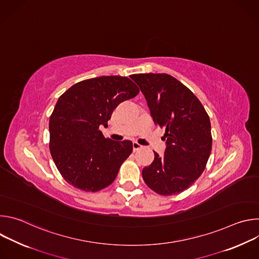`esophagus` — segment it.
Returning <instances> with one entry per match:
<instances>
[{
	"instance_id": "obj_1",
	"label": "esophagus",
	"mask_w": 259,
	"mask_h": 259,
	"mask_svg": "<svg viewBox=\"0 0 259 259\" xmlns=\"http://www.w3.org/2000/svg\"><path fill=\"white\" fill-rule=\"evenodd\" d=\"M142 147V145L141 144H139L138 142H136V141H134L133 142V151L134 152H137V151H139L140 149Z\"/></svg>"
}]
</instances>
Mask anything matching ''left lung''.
I'll use <instances>...</instances> for the list:
<instances>
[{
	"label": "left lung",
	"mask_w": 259,
	"mask_h": 259,
	"mask_svg": "<svg viewBox=\"0 0 259 259\" xmlns=\"http://www.w3.org/2000/svg\"><path fill=\"white\" fill-rule=\"evenodd\" d=\"M131 78L144 95L155 124L165 128L164 157L155 153L154 162L142 170L143 180L159 195L179 194L205 170L212 147L209 116L196 95L167 73Z\"/></svg>",
	"instance_id": "left-lung-1"
}]
</instances>
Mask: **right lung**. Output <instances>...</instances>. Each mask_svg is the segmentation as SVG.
Returning a JSON list of instances; mask_svg holds the SVG:
<instances>
[{
	"mask_svg": "<svg viewBox=\"0 0 259 259\" xmlns=\"http://www.w3.org/2000/svg\"><path fill=\"white\" fill-rule=\"evenodd\" d=\"M138 93L127 77L102 76L75 84L58 98L49 121V149L65 181L98 192L115 180L133 145L105 138L99 127H107L114 109Z\"/></svg>",
	"mask_w": 259,
	"mask_h": 259,
	"instance_id": "right-lung-1",
	"label": "right lung"
}]
</instances>
